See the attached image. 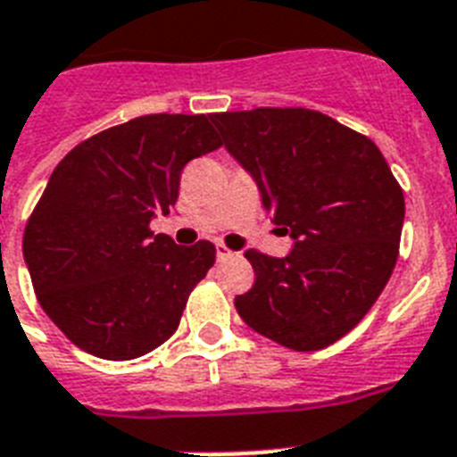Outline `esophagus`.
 Listing matches in <instances>:
<instances>
[{
	"label": "esophagus",
	"instance_id": "1",
	"mask_svg": "<svg viewBox=\"0 0 457 457\" xmlns=\"http://www.w3.org/2000/svg\"><path fill=\"white\" fill-rule=\"evenodd\" d=\"M231 257H236V252L228 250L224 243H217V259H219V262H226V259H231Z\"/></svg>",
	"mask_w": 457,
	"mask_h": 457
}]
</instances>
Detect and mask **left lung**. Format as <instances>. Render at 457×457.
Segmentation results:
<instances>
[{
  "instance_id": "obj_1",
  "label": "left lung",
  "mask_w": 457,
  "mask_h": 457,
  "mask_svg": "<svg viewBox=\"0 0 457 457\" xmlns=\"http://www.w3.org/2000/svg\"><path fill=\"white\" fill-rule=\"evenodd\" d=\"M221 144L254 179L290 254L247 250L254 286L236 297L259 335L316 352L352 330L385 290L399 257L403 191L378 145L304 108L210 115Z\"/></svg>"
}]
</instances>
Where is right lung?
I'll return each instance as SVG.
<instances>
[{"label":"right lung","instance_id":"1","mask_svg":"<svg viewBox=\"0 0 457 457\" xmlns=\"http://www.w3.org/2000/svg\"><path fill=\"white\" fill-rule=\"evenodd\" d=\"M207 115H144L65 155L25 226L23 257L42 309L87 353L138 359L174 335L214 245L148 228L170 214L193 158L217 151Z\"/></svg>","mask_w":457,"mask_h":457}]
</instances>
